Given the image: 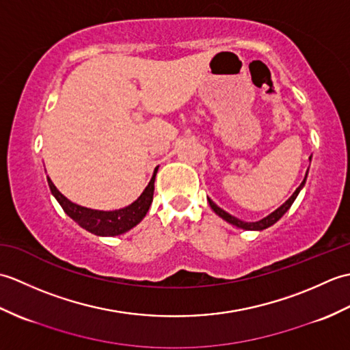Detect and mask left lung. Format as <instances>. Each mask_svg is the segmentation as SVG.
<instances>
[{
	"label": "left lung",
	"instance_id": "1",
	"mask_svg": "<svg viewBox=\"0 0 350 350\" xmlns=\"http://www.w3.org/2000/svg\"><path fill=\"white\" fill-rule=\"evenodd\" d=\"M306 179H307V176H306ZM306 179L302 180V183L299 185L298 189H296V191L293 192V196L290 197L284 204H282L281 207H278V209L275 211V212H272L271 215H267L266 218L260 219V221H257V222H243V221H241V219H237V218L232 217V215L224 212V211L221 209V207H218L217 204H215L211 198H209V204H211V207H212L215 213L219 215V217H221L222 219H226L227 222H230V224H233V226H236V227H241V228H245V230H265V228H267V227H271L272 224H275V222H277V221L282 217V215H284V213L290 209V206L293 204L295 198L298 197L301 188L304 187V183H306Z\"/></svg>",
	"mask_w": 350,
	"mask_h": 350
}]
</instances>
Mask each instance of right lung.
I'll use <instances>...</instances> for the list:
<instances>
[{"label": "right lung", "mask_w": 350, "mask_h": 350, "mask_svg": "<svg viewBox=\"0 0 350 350\" xmlns=\"http://www.w3.org/2000/svg\"><path fill=\"white\" fill-rule=\"evenodd\" d=\"M158 168H154V173L152 180L148 182L147 188L143 191V194L138 197L131 206L123 207L118 211L103 212V211H94L87 209V207L78 206L75 203L69 202L60 191L55 188V185L51 182L48 177V185L51 188L52 196L57 198V202L60 203L63 211L69 215V217L78 222V224L85 228L87 232L94 233L98 236H117L126 233L132 227H135L138 222L146 217L148 212V207L152 204L153 200V191H154V176Z\"/></svg>", "instance_id": "add662e5"}]
</instances>
